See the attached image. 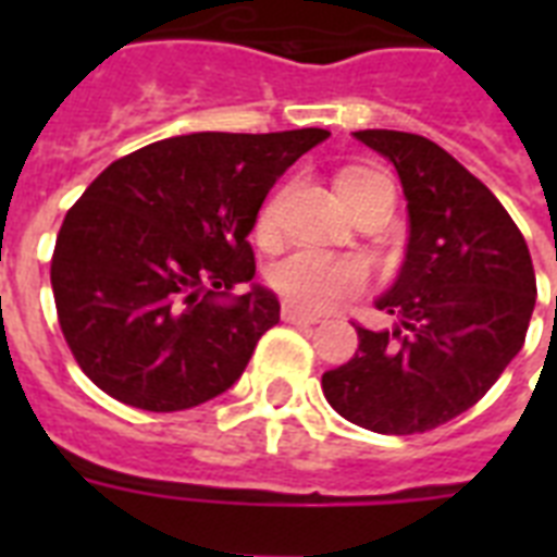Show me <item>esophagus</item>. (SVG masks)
<instances>
[{"mask_svg": "<svg viewBox=\"0 0 557 557\" xmlns=\"http://www.w3.org/2000/svg\"><path fill=\"white\" fill-rule=\"evenodd\" d=\"M283 321L286 323H297V326H314V323H321V318L312 312H304L300 306L286 304L283 306Z\"/></svg>", "mask_w": 557, "mask_h": 557, "instance_id": "1", "label": "esophagus"}]
</instances>
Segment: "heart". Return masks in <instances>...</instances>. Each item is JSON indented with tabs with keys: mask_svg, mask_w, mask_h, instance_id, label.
<instances>
[{
	"mask_svg": "<svg viewBox=\"0 0 557 557\" xmlns=\"http://www.w3.org/2000/svg\"><path fill=\"white\" fill-rule=\"evenodd\" d=\"M379 182H387V178L375 170H344L338 178V190H361V187L379 185ZM280 201L283 196L277 193L260 210V219H257L260 239H271L277 231ZM269 283L277 295H283L288 304L300 306V309H330L332 304H338L341 297L356 292L364 283V265L352 257H338V253L321 251V248H292L271 262Z\"/></svg>",
	"mask_w": 557,
	"mask_h": 557,
	"instance_id": "b5f03b06",
	"label": "heart"
}]
</instances>
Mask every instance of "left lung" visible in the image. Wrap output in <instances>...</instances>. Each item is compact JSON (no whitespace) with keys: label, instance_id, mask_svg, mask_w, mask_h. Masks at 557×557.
Instances as JSON below:
<instances>
[{"label":"left lung","instance_id":"8db88e82","mask_svg":"<svg viewBox=\"0 0 557 557\" xmlns=\"http://www.w3.org/2000/svg\"><path fill=\"white\" fill-rule=\"evenodd\" d=\"M352 135L396 168L410 236L398 277L375 297L396 326H358L356 356L323 372L321 387L358 428L424 433L474 407L518 356L535 269L497 196L440 144L396 129Z\"/></svg>","mask_w":557,"mask_h":557}]
</instances>
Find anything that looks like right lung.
<instances>
[{
  "mask_svg": "<svg viewBox=\"0 0 557 557\" xmlns=\"http://www.w3.org/2000/svg\"><path fill=\"white\" fill-rule=\"evenodd\" d=\"M326 138L176 135L86 187L57 234L51 288L65 344L103 393L173 413L234 387L280 321L277 295L251 283L248 234L274 182Z\"/></svg>",
  "mask_w": 557,
  "mask_h": 557,
  "instance_id": "obj_1",
  "label": "right lung"
}]
</instances>
